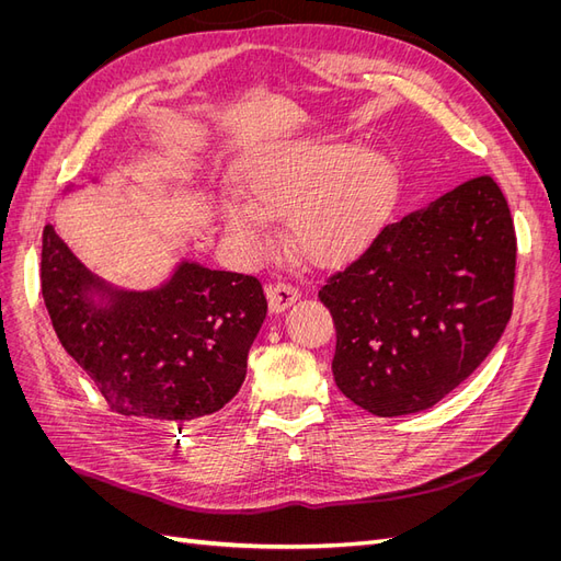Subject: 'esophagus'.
I'll return each mask as SVG.
<instances>
[{
  "label": "esophagus",
  "mask_w": 561,
  "mask_h": 561,
  "mask_svg": "<svg viewBox=\"0 0 561 561\" xmlns=\"http://www.w3.org/2000/svg\"><path fill=\"white\" fill-rule=\"evenodd\" d=\"M266 299H268L271 313H283L287 307H293V304L299 299V293L293 285L276 283L266 287Z\"/></svg>",
  "instance_id": "esophagus-1"
}]
</instances>
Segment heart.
Listing matches in <instances>:
<instances>
[{"label": "heart", "mask_w": 561, "mask_h": 561, "mask_svg": "<svg viewBox=\"0 0 561 561\" xmlns=\"http://www.w3.org/2000/svg\"><path fill=\"white\" fill-rule=\"evenodd\" d=\"M396 165L377 149L339 140H285L245 168L241 196L217 208L225 233L248 254L287 217V241L316 266H344L375 239L396 194Z\"/></svg>", "instance_id": "1"}]
</instances>
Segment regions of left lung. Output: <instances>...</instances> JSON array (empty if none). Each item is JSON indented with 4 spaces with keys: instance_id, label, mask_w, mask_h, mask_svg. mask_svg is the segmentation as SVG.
Listing matches in <instances>:
<instances>
[{
    "instance_id": "left-lung-1",
    "label": "left lung",
    "mask_w": 561,
    "mask_h": 561,
    "mask_svg": "<svg viewBox=\"0 0 561 561\" xmlns=\"http://www.w3.org/2000/svg\"><path fill=\"white\" fill-rule=\"evenodd\" d=\"M517 239L489 175L386 225L318 293L332 313L336 388L369 414L431 410L499 344Z\"/></svg>"
}]
</instances>
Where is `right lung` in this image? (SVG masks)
Wrapping results in <instances>:
<instances>
[{
	"label": "right lung",
	"mask_w": 561,
	"mask_h": 561,
	"mask_svg": "<svg viewBox=\"0 0 561 561\" xmlns=\"http://www.w3.org/2000/svg\"><path fill=\"white\" fill-rule=\"evenodd\" d=\"M42 241L50 322L110 410L182 426L239 393L266 318L257 278L180 260L161 285L126 290L83 266L54 225Z\"/></svg>",
	"instance_id": "add662e5"
}]
</instances>
